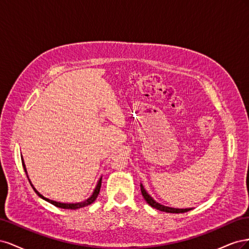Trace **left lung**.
<instances>
[{
	"mask_svg": "<svg viewBox=\"0 0 249 249\" xmlns=\"http://www.w3.org/2000/svg\"><path fill=\"white\" fill-rule=\"evenodd\" d=\"M140 189H141V193L143 195V197H144V199L146 200V202L148 203L149 206H152L153 208L159 210V211H162V212H166V213H185V212H188V211H190L191 209H175V208H169V207H165V206H162L160 205V203H158L157 201H155L152 197L149 196V195L147 194V192L144 190V188H143L142 185H140Z\"/></svg>",
	"mask_w": 249,
	"mask_h": 249,
	"instance_id": "left-lung-1",
	"label": "left lung"
}]
</instances>
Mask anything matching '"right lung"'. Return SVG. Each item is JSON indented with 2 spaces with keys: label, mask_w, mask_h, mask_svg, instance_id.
<instances>
[{
  "label": "right lung",
  "mask_w": 249,
  "mask_h": 249,
  "mask_svg": "<svg viewBox=\"0 0 249 249\" xmlns=\"http://www.w3.org/2000/svg\"><path fill=\"white\" fill-rule=\"evenodd\" d=\"M21 163H22V167H24V170H25L26 175H27L26 166H25L24 160H22V159H21ZM27 178H28V175H27ZM28 179H29V178H28ZM29 182H30V179H29ZM30 184H31V182H30ZM31 186L33 187V185H32V184H31ZM101 186H102V178H100L99 183H97V185H96L95 189H94V191H93V193H92L91 196H90L88 199H86L85 201L78 202V203H62V202H58V201L51 200V199H49V198H46V197H44V196H42V195H41V194H40L38 191H37L34 187H33V189H34V191L37 193V195H38L39 197H41V198H42V199H44V200L49 201L50 203H52V205H54L55 207L61 208V209H71V210H77V209H80V208H83V207H86V206L91 205V203H92V202H93V201L96 199L97 195H99V193H100V190H101Z\"/></svg>",
  "instance_id": "obj_1"
}]
</instances>
